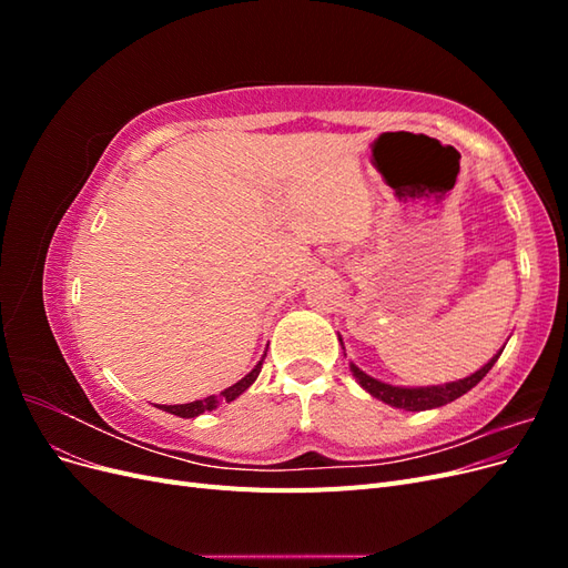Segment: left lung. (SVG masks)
I'll use <instances>...</instances> for the list:
<instances>
[{
  "instance_id": "1",
  "label": "left lung",
  "mask_w": 568,
  "mask_h": 568,
  "mask_svg": "<svg viewBox=\"0 0 568 568\" xmlns=\"http://www.w3.org/2000/svg\"><path fill=\"white\" fill-rule=\"evenodd\" d=\"M341 346H343V341H341ZM500 353H497L490 359V363H486L478 372L467 376V379L450 382V384H443V386H426V388H400V386L384 384L379 379H374V376L365 374L363 369H357L353 363H351V372H353V376L357 379V384L363 386L369 395H374V398L384 400L390 407H400V409H407V412H422V409L448 405V403L457 400L459 395L471 390L490 372V367L497 363V357H500Z\"/></svg>"
}]
</instances>
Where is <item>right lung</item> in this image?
I'll list each match as a JSON object with an SVG mask.
<instances>
[{
	"label": "right lung",
	"mask_w": 568,
	"mask_h": 568,
	"mask_svg": "<svg viewBox=\"0 0 568 568\" xmlns=\"http://www.w3.org/2000/svg\"><path fill=\"white\" fill-rule=\"evenodd\" d=\"M261 367H263V359L261 363H257L242 382H236L234 386H230V388H225L222 390L220 395H209V398H203V400H194V403H186V405H161L165 412H170V415H178V417H184V419H189V417H199V415H203V412H211V409H215L222 400L225 403H232L234 398H239V395H242L255 379H257V374H261Z\"/></svg>",
	"instance_id": "obj_1"
}]
</instances>
